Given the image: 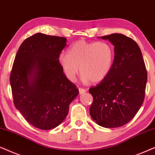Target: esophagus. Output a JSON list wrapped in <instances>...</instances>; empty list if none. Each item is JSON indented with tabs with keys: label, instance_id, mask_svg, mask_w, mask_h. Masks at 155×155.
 Returning <instances> with one entry per match:
<instances>
[{
	"label": "esophagus",
	"instance_id": "1",
	"mask_svg": "<svg viewBox=\"0 0 155 155\" xmlns=\"http://www.w3.org/2000/svg\"><path fill=\"white\" fill-rule=\"evenodd\" d=\"M79 91L80 94H84V93H85L86 91V89H84V88H79Z\"/></svg>",
	"mask_w": 155,
	"mask_h": 155
}]
</instances>
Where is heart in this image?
<instances>
[{
  "instance_id": "b5f03b06",
  "label": "heart",
  "mask_w": 155,
  "mask_h": 155,
  "mask_svg": "<svg viewBox=\"0 0 155 155\" xmlns=\"http://www.w3.org/2000/svg\"><path fill=\"white\" fill-rule=\"evenodd\" d=\"M114 50L106 42H88L79 40L59 57V63L66 76L74 81L79 72L85 83L102 81L112 69Z\"/></svg>"
}]
</instances>
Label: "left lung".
Listing matches in <instances>:
<instances>
[{"label":"left lung","mask_w":155,"mask_h":155,"mask_svg":"<svg viewBox=\"0 0 155 155\" xmlns=\"http://www.w3.org/2000/svg\"><path fill=\"white\" fill-rule=\"evenodd\" d=\"M101 38L114 45V61L106 79L88 90L94 98L89 112L101 126L118 127L130 122L141 107L147 73L141 50L133 39L118 33Z\"/></svg>","instance_id":"left-lung-1"}]
</instances>
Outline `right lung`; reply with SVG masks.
Instances as JSON below:
<instances>
[{
	"instance_id": "obj_1",
	"label": "right lung",
	"mask_w": 155,
	"mask_h": 155,
	"mask_svg": "<svg viewBox=\"0 0 155 155\" xmlns=\"http://www.w3.org/2000/svg\"><path fill=\"white\" fill-rule=\"evenodd\" d=\"M66 42L62 37L36 33L22 43L14 60L10 76L14 105L39 129L58 126L79 94L59 63Z\"/></svg>"
}]
</instances>
